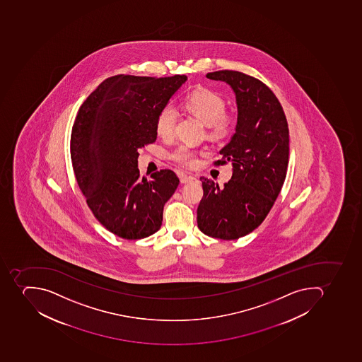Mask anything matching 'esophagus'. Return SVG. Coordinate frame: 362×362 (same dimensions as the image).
Returning a JSON list of instances; mask_svg holds the SVG:
<instances>
[{
  "instance_id": "1",
  "label": "esophagus",
  "mask_w": 362,
  "mask_h": 362,
  "mask_svg": "<svg viewBox=\"0 0 362 362\" xmlns=\"http://www.w3.org/2000/svg\"><path fill=\"white\" fill-rule=\"evenodd\" d=\"M196 180V177H192V175H188V174H180V181H181V183H189L192 182V181H194Z\"/></svg>"
}]
</instances>
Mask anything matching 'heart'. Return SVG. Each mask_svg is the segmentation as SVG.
I'll return each mask as SVG.
<instances>
[{
    "mask_svg": "<svg viewBox=\"0 0 362 362\" xmlns=\"http://www.w3.org/2000/svg\"><path fill=\"white\" fill-rule=\"evenodd\" d=\"M185 106L208 127L209 136L224 138L233 132L235 119L233 115L225 112L226 103L221 95L209 89H199L189 95ZM177 121V112L171 104L163 106L155 121L156 132L163 139L171 138ZM171 160L182 166H194L197 162V153L187 146H180L172 151Z\"/></svg>",
    "mask_w": 362,
    "mask_h": 362,
    "instance_id": "b5f03b06",
    "label": "heart"
}]
</instances>
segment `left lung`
Segmentation results:
<instances>
[{"mask_svg": "<svg viewBox=\"0 0 362 362\" xmlns=\"http://www.w3.org/2000/svg\"><path fill=\"white\" fill-rule=\"evenodd\" d=\"M206 77L233 89L238 122L230 143L219 151L222 160L214 163H232V177L223 188L200 177L204 196L197 224L206 235L235 240L264 222L281 192L288 164V121L276 96L260 80L232 70Z\"/></svg>", "mask_w": 362, "mask_h": 362, "instance_id": "obj_1", "label": "left lung"}]
</instances>
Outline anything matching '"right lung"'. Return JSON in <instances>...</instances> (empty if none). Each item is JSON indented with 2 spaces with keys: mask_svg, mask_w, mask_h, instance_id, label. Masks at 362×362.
Segmentation results:
<instances>
[{
  "mask_svg": "<svg viewBox=\"0 0 362 362\" xmlns=\"http://www.w3.org/2000/svg\"><path fill=\"white\" fill-rule=\"evenodd\" d=\"M187 79L107 78L74 119L70 151L78 185L98 222L122 239H144L160 230L164 205L179 185L171 170L140 177L138 149L156 140L157 114Z\"/></svg>",
  "mask_w": 362,
  "mask_h": 362,
  "instance_id": "1",
  "label": "right lung"
}]
</instances>
